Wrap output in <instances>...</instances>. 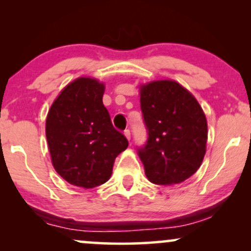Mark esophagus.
Returning a JSON list of instances; mask_svg holds the SVG:
<instances>
[{
	"label": "esophagus",
	"instance_id": "34e87169",
	"mask_svg": "<svg viewBox=\"0 0 251 251\" xmlns=\"http://www.w3.org/2000/svg\"><path fill=\"white\" fill-rule=\"evenodd\" d=\"M124 134H125V137L127 138L128 140H131V132H129V129H125V131H124Z\"/></svg>",
	"mask_w": 251,
	"mask_h": 251
}]
</instances>
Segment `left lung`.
Wrapping results in <instances>:
<instances>
[{
	"label": "left lung",
	"instance_id": "1",
	"mask_svg": "<svg viewBox=\"0 0 251 251\" xmlns=\"http://www.w3.org/2000/svg\"><path fill=\"white\" fill-rule=\"evenodd\" d=\"M140 108L148 140L138 149L150 181L172 185L200 169L206 151L208 124L196 98L172 80L140 86Z\"/></svg>",
	"mask_w": 251,
	"mask_h": 251
}]
</instances>
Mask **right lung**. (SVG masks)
<instances>
[{
	"label": "right lung",
	"instance_id": "right-lung-1",
	"mask_svg": "<svg viewBox=\"0 0 251 251\" xmlns=\"http://www.w3.org/2000/svg\"><path fill=\"white\" fill-rule=\"evenodd\" d=\"M105 85L77 77L54 100L46 120V137L54 169L72 185L92 189L106 183L117 155L128 146L113 127L102 103Z\"/></svg>",
	"mask_w": 251,
	"mask_h": 251
}]
</instances>
